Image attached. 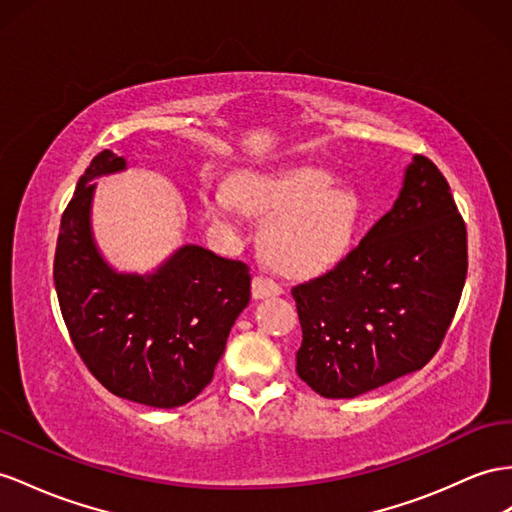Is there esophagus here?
Masks as SVG:
<instances>
[{
	"mask_svg": "<svg viewBox=\"0 0 512 512\" xmlns=\"http://www.w3.org/2000/svg\"><path fill=\"white\" fill-rule=\"evenodd\" d=\"M283 292L281 283L268 277H255L253 279V298H266V296H279Z\"/></svg>",
	"mask_w": 512,
	"mask_h": 512,
	"instance_id": "34e87169",
	"label": "esophagus"
}]
</instances>
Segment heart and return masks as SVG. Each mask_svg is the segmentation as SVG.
I'll use <instances>...</instances> for the list:
<instances>
[{"label":"heart","instance_id":"obj_1","mask_svg":"<svg viewBox=\"0 0 512 512\" xmlns=\"http://www.w3.org/2000/svg\"><path fill=\"white\" fill-rule=\"evenodd\" d=\"M201 199L207 216L222 225H235L242 212L268 218L261 248L274 268L294 277L335 266L348 253L361 214L355 192L313 166L242 170L229 188L205 186Z\"/></svg>","mask_w":512,"mask_h":512}]
</instances>
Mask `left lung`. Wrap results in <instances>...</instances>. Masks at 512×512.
I'll return each instance as SVG.
<instances>
[{"label": "left lung", "mask_w": 512, "mask_h": 512, "mask_svg": "<svg viewBox=\"0 0 512 512\" xmlns=\"http://www.w3.org/2000/svg\"><path fill=\"white\" fill-rule=\"evenodd\" d=\"M467 229L441 170L415 155L400 196L337 266L292 287L296 372L324 398H357L422 370L463 294Z\"/></svg>", "instance_id": "8db88e82"}]
</instances>
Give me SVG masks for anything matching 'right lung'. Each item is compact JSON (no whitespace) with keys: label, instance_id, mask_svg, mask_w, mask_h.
<instances>
[{"label":"right lung","instance_id":"obj_1","mask_svg":"<svg viewBox=\"0 0 512 512\" xmlns=\"http://www.w3.org/2000/svg\"><path fill=\"white\" fill-rule=\"evenodd\" d=\"M125 170L112 151L93 157L62 214L54 283L84 365L110 393L175 409L212 383L235 318L251 300L244 261L186 244L153 274L112 270L90 231L95 177Z\"/></svg>","mask_w":512,"mask_h":512}]
</instances>
